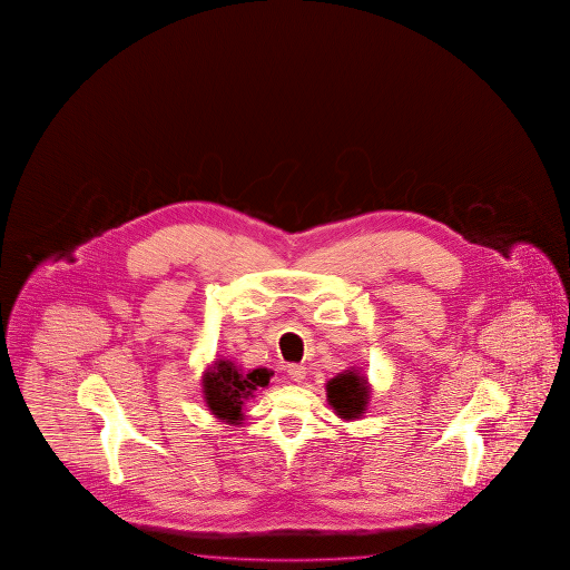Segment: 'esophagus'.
<instances>
[{"instance_id":"obj_1","label":"esophagus","mask_w":570,"mask_h":570,"mask_svg":"<svg viewBox=\"0 0 570 570\" xmlns=\"http://www.w3.org/2000/svg\"><path fill=\"white\" fill-rule=\"evenodd\" d=\"M287 373H289L291 379H293L295 383H301V381L307 376V368L303 367V365H289Z\"/></svg>"}]
</instances>
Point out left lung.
Wrapping results in <instances>:
<instances>
[{"mask_svg": "<svg viewBox=\"0 0 570 570\" xmlns=\"http://www.w3.org/2000/svg\"><path fill=\"white\" fill-rule=\"evenodd\" d=\"M368 383L365 375H361L357 368H347L337 376H333L327 383L328 405L335 409L341 419L353 421L367 411L371 399Z\"/></svg>", "mask_w": 570, "mask_h": 570, "instance_id": "8db88e82", "label": "left lung"}]
</instances>
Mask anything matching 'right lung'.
Instances as JSON below:
<instances>
[{
	"label": "right lung",
	"instance_id": "right-lung-1",
	"mask_svg": "<svg viewBox=\"0 0 570 570\" xmlns=\"http://www.w3.org/2000/svg\"><path fill=\"white\" fill-rule=\"evenodd\" d=\"M273 371L259 367L243 371L227 358L215 361L203 375V399L213 415L229 425H239L243 421V405L255 396L257 389L269 386Z\"/></svg>",
	"mask_w": 570,
	"mask_h": 570
}]
</instances>
